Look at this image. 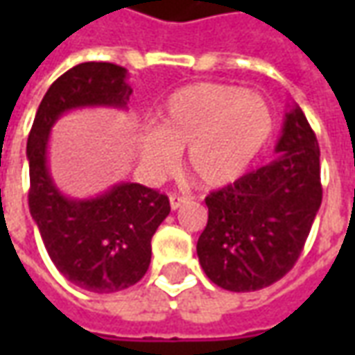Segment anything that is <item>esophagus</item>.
<instances>
[{"label":"esophagus","instance_id":"34e87169","mask_svg":"<svg viewBox=\"0 0 355 355\" xmlns=\"http://www.w3.org/2000/svg\"><path fill=\"white\" fill-rule=\"evenodd\" d=\"M186 203V198H182V196H177V193H173L169 198V205L173 211H177V209H180L182 205Z\"/></svg>","mask_w":355,"mask_h":355}]
</instances>
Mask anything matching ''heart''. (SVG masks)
<instances>
[{
    "label": "heart",
    "mask_w": 355,
    "mask_h": 355,
    "mask_svg": "<svg viewBox=\"0 0 355 355\" xmlns=\"http://www.w3.org/2000/svg\"><path fill=\"white\" fill-rule=\"evenodd\" d=\"M274 131L272 110L261 94L226 83L186 85L167 96L157 129L140 139V163L150 178L186 167L207 190H223L245 175Z\"/></svg>",
    "instance_id": "b5f03b06"
}]
</instances>
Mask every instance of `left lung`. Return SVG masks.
I'll list each match as a JSON object with an SVG mask.
<instances>
[{
  "mask_svg": "<svg viewBox=\"0 0 355 355\" xmlns=\"http://www.w3.org/2000/svg\"><path fill=\"white\" fill-rule=\"evenodd\" d=\"M275 157L205 198L198 257L211 282L234 293L264 289L295 266L321 205L320 146L304 112L289 106Z\"/></svg>",
  "mask_w": 355,
  "mask_h": 355,
  "instance_id": "obj_1",
  "label": "left lung"
}]
</instances>
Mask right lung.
<instances>
[{"label":"right lung","instance_id":"add662e5","mask_svg":"<svg viewBox=\"0 0 355 355\" xmlns=\"http://www.w3.org/2000/svg\"><path fill=\"white\" fill-rule=\"evenodd\" d=\"M129 72L110 62H81L43 96L28 137V205L51 261L68 282L91 293H116L142 279L152 259V236L169 215V200L137 184L117 182L94 198L60 192L49 169V137L66 112L127 110Z\"/></svg>","mask_w":355,"mask_h":355}]
</instances>
